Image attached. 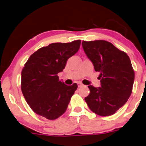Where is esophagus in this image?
<instances>
[{
	"instance_id": "obj_1",
	"label": "esophagus",
	"mask_w": 146,
	"mask_h": 146,
	"mask_svg": "<svg viewBox=\"0 0 146 146\" xmlns=\"http://www.w3.org/2000/svg\"><path fill=\"white\" fill-rule=\"evenodd\" d=\"M78 87H82V86H83V84H82V83H78Z\"/></svg>"
}]
</instances>
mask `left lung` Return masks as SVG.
Returning <instances> with one entry per match:
<instances>
[{"mask_svg": "<svg viewBox=\"0 0 146 146\" xmlns=\"http://www.w3.org/2000/svg\"><path fill=\"white\" fill-rule=\"evenodd\" d=\"M94 69L100 73L101 87L89 86L84 100L89 109L99 116H107L123 107L132 91L134 71L127 54L105 40L82 42Z\"/></svg>", "mask_w": 146, "mask_h": 146, "instance_id": "1", "label": "left lung"}]
</instances>
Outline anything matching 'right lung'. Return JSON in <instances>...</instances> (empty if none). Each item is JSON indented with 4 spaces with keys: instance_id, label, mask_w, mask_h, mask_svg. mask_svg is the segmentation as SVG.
I'll list each match as a JSON object with an SVG mask.
<instances>
[{
    "instance_id": "obj_1",
    "label": "right lung",
    "mask_w": 146,
    "mask_h": 146,
    "mask_svg": "<svg viewBox=\"0 0 146 146\" xmlns=\"http://www.w3.org/2000/svg\"><path fill=\"white\" fill-rule=\"evenodd\" d=\"M81 40L50 44L30 55L25 64L21 88L36 114L55 120L66 111L78 85H66L57 74L65 68L68 59L78 52Z\"/></svg>"
}]
</instances>
